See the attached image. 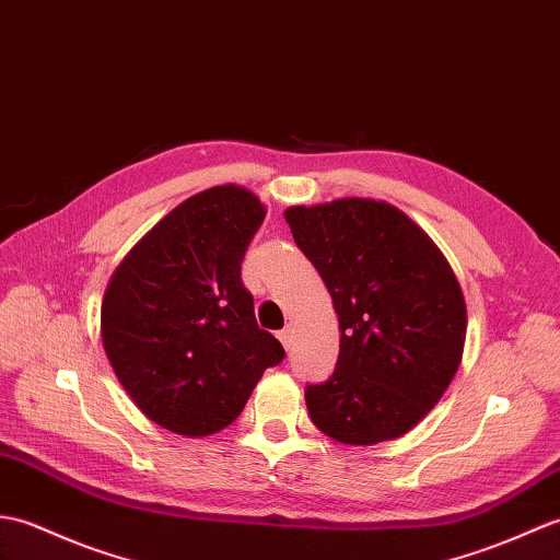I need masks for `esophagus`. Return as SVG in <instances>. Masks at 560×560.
Returning a JSON list of instances; mask_svg holds the SVG:
<instances>
[{"label": "esophagus", "mask_w": 560, "mask_h": 560, "mask_svg": "<svg viewBox=\"0 0 560 560\" xmlns=\"http://www.w3.org/2000/svg\"><path fill=\"white\" fill-rule=\"evenodd\" d=\"M278 338H280V342H282L284 347H290V345H292V328L288 326L284 330H280Z\"/></svg>", "instance_id": "obj_1"}]
</instances>
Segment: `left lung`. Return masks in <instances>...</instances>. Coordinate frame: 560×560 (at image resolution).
<instances>
[{
  "mask_svg": "<svg viewBox=\"0 0 560 560\" xmlns=\"http://www.w3.org/2000/svg\"><path fill=\"white\" fill-rule=\"evenodd\" d=\"M340 320V354L306 407L326 436L374 445L402 436L441 400L463 359L467 308L441 248L374 198L284 213Z\"/></svg>",
  "mask_w": 560,
  "mask_h": 560,
  "instance_id": "obj_1",
  "label": "left lung"
}]
</instances>
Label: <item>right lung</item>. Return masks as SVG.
<instances>
[{
    "label": "right lung",
    "mask_w": 560,
    "mask_h": 560,
    "mask_svg": "<svg viewBox=\"0 0 560 560\" xmlns=\"http://www.w3.org/2000/svg\"><path fill=\"white\" fill-rule=\"evenodd\" d=\"M264 218L244 186H213L167 213L112 272L101 312L107 359L133 405L167 431L196 439L230 427L284 359L242 282Z\"/></svg>",
    "instance_id": "1"
}]
</instances>
